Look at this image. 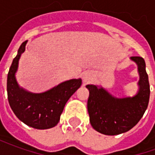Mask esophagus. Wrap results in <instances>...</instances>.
I'll use <instances>...</instances> for the list:
<instances>
[{"instance_id":"obj_1","label":"esophagus","mask_w":155,"mask_h":155,"mask_svg":"<svg viewBox=\"0 0 155 155\" xmlns=\"http://www.w3.org/2000/svg\"><path fill=\"white\" fill-rule=\"evenodd\" d=\"M91 79H92V74H91V72H85V73H84V74H83V81H84V82L87 83V82L91 81Z\"/></svg>"}]
</instances>
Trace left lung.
Masks as SVG:
<instances>
[{
    "mask_svg": "<svg viewBox=\"0 0 155 155\" xmlns=\"http://www.w3.org/2000/svg\"><path fill=\"white\" fill-rule=\"evenodd\" d=\"M130 60L137 64L140 75L139 90L132 97H115L102 86L86 85L90 91L87 103L90 122L99 133L105 135L125 133L136 125L148 107L150 90L145 61L140 56H132Z\"/></svg>",
    "mask_w": 155,
    "mask_h": 155,
    "instance_id": "8db88e82",
    "label": "left lung"
}]
</instances>
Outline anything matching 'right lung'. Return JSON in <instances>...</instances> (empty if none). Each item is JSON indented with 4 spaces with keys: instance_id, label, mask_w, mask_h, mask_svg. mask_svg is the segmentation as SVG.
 Listing matches in <instances>:
<instances>
[{
    "instance_id": "obj_1",
    "label": "right lung",
    "mask_w": 155,
    "mask_h": 155,
    "mask_svg": "<svg viewBox=\"0 0 155 155\" xmlns=\"http://www.w3.org/2000/svg\"><path fill=\"white\" fill-rule=\"evenodd\" d=\"M27 41L19 48L7 75V95L12 111L26 125L37 130L54 127L60 121L64 105L71 95L81 86L82 80L64 81L42 93H32L19 85L15 74L19 61L25 51Z\"/></svg>"
}]
</instances>
